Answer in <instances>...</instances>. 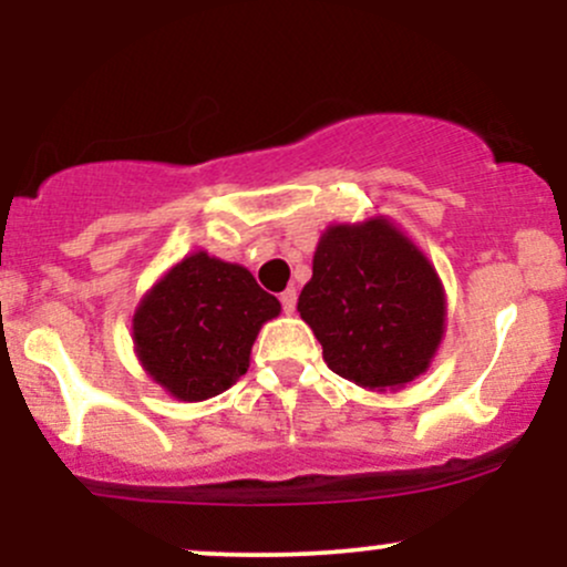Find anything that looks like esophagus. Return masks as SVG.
I'll return each instance as SVG.
<instances>
[{"label": "esophagus", "instance_id": "obj_1", "mask_svg": "<svg viewBox=\"0 0 567 567\" xmlns=\"http://www.w3.org/2000/svg\"><path fill=\"white\" fill-rule=\"evenodd\" d=\"M279 301H282V311L285 315H292V311H296V301H298V292L292 290V288H288L282 292V296H279Z\"/></svg>", "mask_w": 567, "mask_h": 567}]
</instances>
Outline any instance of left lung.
<instances>
[{
	"mask_svg": "<svg viewBox=\"0 0 567 567\" xmlns=\"http://www.w3.org/2000/svg\"><path fill=\"white\" fill-rule=\"evenodd\" d=\"M298 311L328 368L373 392L426 373L445 333L437 271L383 216L324 229Z\"/></svg>",
	"mask_w": 567,
	"mask_h": 567,
	"instance_id": "8db88e82",
	"label": "left lung"
}]
</instances>
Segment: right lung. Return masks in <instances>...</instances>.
<instances>
[{
    "mask_svg": "<svg viewBox=\"0 0 567 567\" xmlns=\"http://www.w3.org/2000/svg\"><path fill=\"white\" fill-rule=\"evenodd\" d=\"M279 309L245 266L192 252L135 309V354L167 394L202 402L247 373L252 341Z\"/></svg>",
    "mask_w": 567,
    "mask_h": 567,
    "instance_id": "add662e5",
    "label": "right lung"
}]
</instances>
